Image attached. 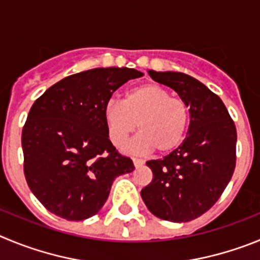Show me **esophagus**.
<instances>
[{
    "mask_svg": "<svg viewBox=\"0 0 260 260\" xmlns=\"http://www.w3.org/2000/svg\"><path fill=\"white\" fill-rule=\"evenodd\" d=\"M132 160H133V165H135L136 168L141 167V166L145 163V162H144V159H140V158H133Z\"/></svg>",
    "mask_w": 260,
    "mask_h": 260,
    "instance_id": "34e87169",
    "label": "esophagus"
}]
</instances>
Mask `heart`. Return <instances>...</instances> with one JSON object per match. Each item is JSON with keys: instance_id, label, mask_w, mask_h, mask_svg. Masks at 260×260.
I'll use <instances>...</instances> for the list:
<instances>
[{"instance_id": "obj_1", "label": "heart", "mask_w": 260, "mask_h": 260, "mask_svg": "<svg viewBox=\"0 0 260 260\" xmlns=\"http://www.w3.org/2000/svg\"><path fill=\"white\" fill-rule=\"evenodd\" d=\"M110 141L121 146L135 132L140 133L127 147L133 153L174 150L185 136L189 107L181 98L171 97L165 88L154 84L135 86L123 100L110 101L104 110Z\"/></svg>"}]
</instances>
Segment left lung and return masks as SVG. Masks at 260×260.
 <instances>
[{
    "instance_id": "left-lung-1",
    "label": "left lung",
    "mask_w": 260,
    "mask_h": 260,
    "mask_svg": "<svg viewBox=\"0 0 260 260\" xmlns=\"http://www.w3.org/2000/svg\"><path fill=\"white\" fill-rule=\"evenodd\" d=\"M147 72L188 105L190 121L177 149L146 162L153 181L141 197L159 219L186 223L211 209L232 179L237 132L225 105L205 84L182 72Z\"/></svg>"
}]
</instances>
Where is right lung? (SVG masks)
I'll return each mask as SVG.
<instances>
[{"label":"right lung","mask_w":260,"mask_h":260,"mask_svg":"<svg viewBox=\"0 0 260 260\" xmlns=\"http://www.w3.org/2000/svg\"><path fill=\"white\" fill-rule=\"evenodd\" d=\"M135 69L98 67L62 79L32 105L22 132L24 175L35 197L66 220L102 209L114 180L135 170L111 144L104 110Z\"/></svg>","instance_id":"right-lung-1"}]
</instances>
